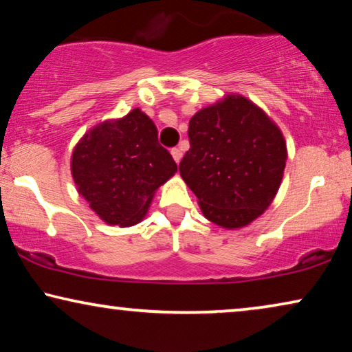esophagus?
I'll use <instances>...</instances> for the list:
<instances>
[{
	"label": "esophagus",
	"mask_w": 352,
	"mask_h": 352,
	"mask_svg": "<svg viewBox=\"0 0 352 352\" xmlns=\"http://www.w3.org/2000/svg\"><path fill=\"white\" fill-rule=\"evenodd\" d=\"M170 153H172V158H174V161L177 162V164H178V162H180L182 161V156H183V153H182V150L180 148H172V151H170Z\"/></svg>",
	"instance_id": "obj_1"
}]
</instances>
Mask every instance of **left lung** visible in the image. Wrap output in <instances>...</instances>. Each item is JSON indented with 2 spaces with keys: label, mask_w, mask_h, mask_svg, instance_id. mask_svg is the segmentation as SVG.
Segmentation results:
<instances>
[{
  "label": "left lung",
  "mask_w": 352,
  "mask_h": 352,
  "mask_svg": "<svg viewBox=\"0 0 352 352\" xmlns=\"http://www.w3.org/2000/svg\"><path fill=\"white\" fill-rule=\"evenodd\" d=\"M190 150L178 166L208 221L248 226L276 196L287 160L280 128L240 94H228L190 120Z\"/></svg>",
  "instance_id": "left-lung-1"
}]
</instances>
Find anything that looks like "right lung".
I'll return each mask as SVG.
<instances>
[{
  "mask_svg": "<svg viewBox=\"0 0 352 352\" xmlns=\"http://www.w3.org/2000/svg\"><path fill=\"white\" fill-rule=\"evenodd\" d=\"M77 191L102 221L128 228L142 219L156 190L177 172L158 129L140 109L93 126L71 158Z\"/></svg>",
  "mask_w": 352,
  "mask_h": 352,
  "instance_id": "add662e5",
  "label": "right lung"
}]
</instances>
